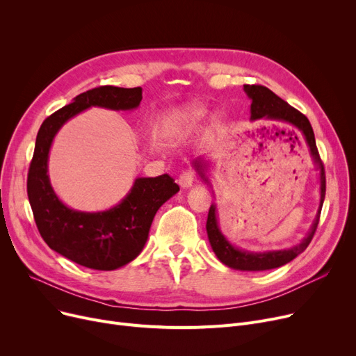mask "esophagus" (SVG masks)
<instances>
[{"instance_id": "1", "label": "esophagus", "mask_w": 356, "mask_h": 356, "mask_svg": "<svg viewBox=\"0 0 356 356\" xmlns=\"http://www.w3.org/2000/svg\"><path fill=\"white\" fill-rule=\"evenodd\" d=\"M195 172L192 170V168H188V170H184L180 176H179V184L181 186L183 189H188L191 188V186L193 184L195 181Z\"/></svg>"}]
</instances>
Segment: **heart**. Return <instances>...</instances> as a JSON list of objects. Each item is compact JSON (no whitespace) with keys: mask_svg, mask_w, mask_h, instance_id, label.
Returning a JSON list of instances; mask_svg holds the SVG:
<instances>
[{"mask_svg":"<svg viewBox=\"0 0 356 356\" xmlns=\"http://www.w3.org/2000/svg\"><path fill=\"white\" fill-rule=\"evenodd\" d=\"M207 114V108L195 104L177 109L164 122L163 137L167 140H173L189 136L192 131L196 129V127H199Z\"/></svg>","mask_w":356,"mask_h":356,"instance_id":"obj_1","label":"heart"}]
</instances>
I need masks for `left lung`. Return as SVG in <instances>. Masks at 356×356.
Listing matches in <instances>:
<instances>
[{"label": "left lung", "instance_id": "obj_1", "mask_svg": "<svg viewBox=\"0 0 356 356\" xmlns=\"http://www.w3.org/2000/svg\"><path fill=\"white\" fill-rule=\"evenodd\" d=\"M244 90L248 95V98L252 101L251 104V120H273V121H283L293 127H296L303 134L309 148L310 154L313 157L314 164L321 170V204L319 211L316 213L314 222L310 228V232L307 236L300 242V244L290 248V250H282V251H268V252H250L242 251L239 248H235L227 241V238L222 235L219 227H218V216H216V207L211 204L208 220H207V231L208 238L211 242V247L216 257L222 264H225L234 270L241 271H266L273 270L277 267H282L291 259H294L298 254H302L310 244V241L317 229V223H319L321 211L323 207L325 193H326V176H325V167L321 160L319 152H317L316 140L313 128L307 120L306 115H303L300 111H297L291 105H289L286 101H283L280 97H277L273 90H270L266 86L261 85H244ZM196 170L203 177L204 181L208 179L204 177L203 173V164L200 161L195 163Z\"/></svg>", "mask_w": 356, "mask_h": 356}]
</instances>
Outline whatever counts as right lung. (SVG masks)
<instances>
[{
	"instance_id": "right-lung-1",
	"label": "right lung",
	"mask_w": 356,
	"mask_h": 356,
	"mask_svg": "<svg viewBox=\"0 0 356 356\" xmlns=\"http://www.w3.org/2000/svg\"><path fill=\"white\" fill-rule=\"evenodd\" d=\"M141 99V88H93L47 117L37 133L27 176V195L37 229L53 251L92 270H117L133 261L145 245L154 215L179 192V186L168 175L138 177L117 207L104 212L73 211L59 200L50 184V145L62 125L79 112L90 106L134 109Z\"/></svg>"
}]
</instances>
